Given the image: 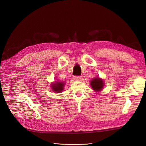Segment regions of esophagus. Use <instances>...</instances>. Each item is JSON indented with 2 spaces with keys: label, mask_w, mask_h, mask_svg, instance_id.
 Returning <instances> with one entry per match:
<instances>
[{
  "label": "esophagus",
  "mask_w": 146,
  "mask_h": 146,
  "mask_svg": "<svg viewBox=\"0 0 146 146\" xmlns=\"http://www.w3.org/2000/svg\"><path fill=\"white\" fill-rule=\"evenodd\" d=\"M74 79H75V80H80L82 79V78L80 76H75V77H74Z\"/></svg>",
  "instance_id": "34e87169"
}]
</instances>
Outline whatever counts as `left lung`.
Listing matches in <instances>:
<instances>
[{"mask_svg":"<svg viewBox=\"0 0 146 146\" xmlns=\"http://www.w3.org/2000/svg\"><path fill=\"white\" fill-rule=\"evenodd\" d=\"M91 86L92 89L95 91H100L104 86V82L102 80L99 78H95L91 81Z\"/></svg>","mask_w":146,"mask_h":146,"instance_id":"1","label":"left lung"}]
</instances>
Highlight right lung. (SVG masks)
Wrapping results in <instances>:
<instances>
[{
  "label": "right lung",
  "mask_w": 146,
  "mask_h": 146,
  "mask_svg": "<svg viewBox=\"0 0 146 146\" xmlns=\"http://www.w3.org/2000/svg\"><path fill=\"white\" fill-rule=\"evenodd\" d=\"M64 83L63 82H56L54 84H51L52 90L56 93H60L63 90Z\"/></svg>",
  "instance_id": "right-lung-1"
}]
</instances>
